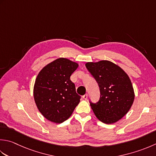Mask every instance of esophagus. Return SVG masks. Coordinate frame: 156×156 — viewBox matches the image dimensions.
I'll return each instance as SVG.
<instances>
[{"label":"esophagus","mask_w":156,"mask_h":156,"mask_svg":"<svg viewBox=\"0 0 156 156\" xmlns=\"http://www.w3.org/2000/svg\"><path fill=\"white\" fill-rule=\"evenodd\" d=\"M82 98H83V99H85V100L87 99V98H88V94H87H87H85L84 95L82 96Z\"/></svg>","instance_id":"esophagus-1"}]
</instances>
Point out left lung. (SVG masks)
I'll list each match as a JSON object with an SVG mask.
<instances>
[{"instance_id":"1","label":"left lung","mask_w":156,"mask_h":156,"mask_svg":"<svg viewBox=\"0 0 156 156\" xmlns=\"http://www.w3.org/2000/svg\"><path fill=\"white\" fill-rule=\"evenodd\" d=\"M85 65L100 88L99 102H90L94 115L103 123L116 122L130 110L135 99L129 76L120 66L108 60Z\"/></svg>"}]
</instances>
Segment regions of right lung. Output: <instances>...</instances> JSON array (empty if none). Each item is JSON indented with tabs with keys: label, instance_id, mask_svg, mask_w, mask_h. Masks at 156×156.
Wrapping results in <instances>:
<instances>
[{
	"label": "right lung",
	"instance_id": "1",
	"mask_svg": "<svg viewBox=\"0 0 156 156\" xmlns=\"http://www.w3.org/2000/svg\"><path fill=\"white\" fill-rule=\"evenodd\" d=\"M78 63L67 58H58L45 66L36 78L34 99L39 112L52 122L59 124L71 116L80 103L70 76Z\"/></svg>",
	"mask_w": 156,
	"mask_h": 156
}]
</instances>
